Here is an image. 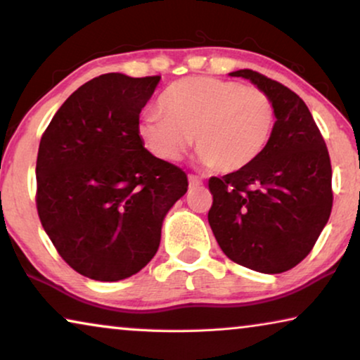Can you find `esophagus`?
Here are the masks:
<instances>
[{"label": "esophagus", "instance_id": "esophagus-1", "mask_svg": "<svg viewBox=\"0 0 360 360\" xmlns=\"http://www.w3.org/2000/svg\"><path fill=\"white\" fill-rule=\"evenodd\" d=\"M188 184H190V188H196V186L203 185V181H201L198 176L195 175H188Z\"/></svg>", "mask_w": 360, "mask_h": 360}]
</instances>
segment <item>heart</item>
Wrapping results in <instances>:
<instances>
[{"instance_id": "heart-1", "label": "heart", "mask_w": 360, "mask_h": 360, "mask_svg": "<svg viewBox=\"0 0 360 360\" xmlns=\"http://www.w3.org/2000/svg\"><path fill=\"white\" fill-rule=\"evenodd\" d=\"M160 108L137 126L142 146L159 160L176 162L195 142L201 164L223 174L254 164L275 126L274 101L262 88L214 77L172 83Z\"/></svg>"}]
</instances>
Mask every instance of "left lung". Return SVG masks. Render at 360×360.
Instances as JSON below:
<instances>
[{
    "label": "left lung",
    "mask_w": 360,
    "mask_h": 360,
    "mask_svg": "<svg viewBox=\"0 0 360 360\" xmlns=\"http://www.w3.org/2000/svg\"><path fill=\"white\" fill-rule=\"evenodd\" d=\"M272 98V137L254 164L208 181V221L233 262L282 274L311 252L333 208L331 160L308 106L297 93L262 73L231 72Z\"/></svg>",
    "instance_id": "left-lung-1"
}]
</instances>
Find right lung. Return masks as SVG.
<instances>
[{
  "label": "right lung",
  "mask_w": 360,
  "mask_h": 360,
  "mask_svg": "<svg viewBox=\"0 0 360 360\" xmlns=\"http://www.w3.org/2000/svg\"><path fill=\"white\" fill-rule=\"evenodd\" d=\"M160 77L106 73L58 108L37 152L39 219L78 274L117 282L144 269L164 218L186 193L180 167L159 160L137 134Z\"/></svg>",
  "instance_id": "1"
}]
</instances>
